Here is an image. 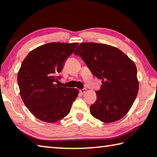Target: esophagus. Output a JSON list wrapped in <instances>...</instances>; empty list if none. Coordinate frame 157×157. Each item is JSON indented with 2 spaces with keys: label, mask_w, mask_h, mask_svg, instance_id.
<instances>
[{
  "label": "esophagus",
  "mask_w": 157,
  "mask_h": 157,
  "mask_svg": "<svg viewBox=\"0 0 157 157\" xmlns=\"http://www.w3.org/2000/svg\"><path fill=\"white\" fill-rule=\"evenodd\" d=\"M86 89H79V92H80L81 94H84V93H85L86 92Z\"/></svg>",
  "instance_id": "obj_1"
}]
</instances>
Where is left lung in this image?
Masks as SVG:
<instances>
[{
	"label": "left lung",
	"mask_w": 157,
	"mask_h": 157,
	"mask_svg": "<svg viewBox=\"0 0 157 157\" xmlns=\"http://www.w3.org/2000/svg\"><path fill=\"white\" fill-rule=\"evenodd\" d=\"M74 54L80 56L94 75L102 79L101 89L96 91L97 100L90 106L92 116L104 123L124 117L138 92L134 62L117 47L102 43H82Z\"/></svg>",
	"instance_id": "1"
}]
</instances>
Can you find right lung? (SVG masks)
I'll use <instances>...</instances> for the list:
<instances>
[{
    "label": "right lung",
    "mask_w": 157,
    "mask_h": 157,
    "mask_svg": "<svg viewBox=\"0 0 157 157\" xmlns=\"http://www.w3.org/2000/svg\"><path fill=\"white\" fill-rule=\"evenodd\" d=\"M78 43H49L33 49L22 62L17 74L22 101L40 120L56 122L69 113L78 96L75 88L56 84L66 59Z\"/></svg>",
    "instance_id": "1"
}]
</instances>
